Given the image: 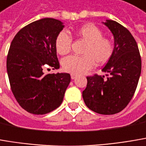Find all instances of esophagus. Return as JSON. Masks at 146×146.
<instances>
[{
    "label": "esophagus",
    "instance_id": "34e87169",
    "mask_svg": "<svg viewBox=\"0 0 146 146\" xmlns=\"http://www.w3.org/2000/svg\"><path fill=\"white\" fill-rule=\"evenodd\" d=\"M70 77H71V79H72V80H74V79L76 78V75H74V74H71V75H70Z\"/></svg>",
    "mask_w": 146,
    "mask_h": 146
}]
</instances>
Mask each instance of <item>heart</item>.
<instances>
[{
    "label": "heart",
    "mask_w": 146,
    "mask_h": 146,
    "mask_svg": "<svg viewBox=\"0 0 146 146\" xmlns=\"http://www.w3.org/2000/svg\"><path fill=\"white\" fill-rule=\"evenodd\" d=\"M76 35L86 42L82 50V56H70L61 61L64 70L72 74H83L93 67L94 63L103 65L109 60L114 52V43L106 37L99 27L86 24L76 31ZM72 38L66 31H60L56 38L55 46L58 54L64 56L71 49Z\"/></svg>",
    "instance_id": "1"
}]
</instances>
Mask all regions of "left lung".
<instances>
[{
	"instance_id": "8db88e82",
	"label": "left lung",
	"mask_w": 146,
	"mask_h": 146,
	"mask_svg": "<svg viewBox=\"0 0 146 146\" xmlns=\"http://www.w3.org/2000/svg\"><path fill=\"white\" fill-rule=\"evenodd\" d=\"M104 24L114 36L115 46L101 76H87V86L82 92L89 109L101 115L120 112L132 99L141 72V58L137 43L130 31L118 22L106 20Z\"/></svg>"
}]
</instances>
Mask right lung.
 <instances>
[{"label": "right lung", "mask_w": 146, "mask_h": 146, "mask_svg": "<svg viewBox=\"0 0 146 146\" xmlns=\"http://www.w3.org/2000/svg\"><path fill=\"white\" fill-rule=\"evenodd\" d=\"M63 28L59 20L40 19L21 29L11 41L6 60L9 81L17 102L29 113L45 115L62 103L70 74L45 75L43 70L60 68L55 42Z\"/></svg>", "instance_id": "1"}]
</instances>
